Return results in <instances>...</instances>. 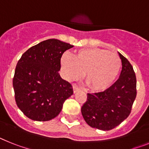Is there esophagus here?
<instances>
[{
    "mask_svg": "<svg viewBox=\"0 0 149 149\" xmlns=\"http://www.w3.org/2000/svg\"><path fill=\"white\" fill-rule=\"evenodd\" d=\"M79 90H81V89L77 86V85H73V91H74V93H77L78 92Z\"/></svg>",
    "mask_w": 149,
    "mask_h": 149,
    "instance_id": "esophagus-1",
    "label": "esophagus"
}]
</instances>
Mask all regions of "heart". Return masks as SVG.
<instances>
[{"mask_svg": "<svg viewBox=\"0 0 149 149\" xmlns=\"http://www.w3.org/2000/svg\"><path fill=\"white\" fill-rule=\"evenodd\" d=\"M61 65L67 80H77L85 73V81L91 89L103 91L115 81L122 63L119 56L106 50L85 48L76 51L73 57L63 54Z\"/></svg>", "mask_w": 149, "mask_h": 149, "instance_id": "obj_1", "label": "heart"}]
</instances>
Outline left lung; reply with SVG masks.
<instances>
[{"mask_svg": "<svg viewBox=\"0 0 149 149\" xmlns=\"http://www.w3.org/2000/svg\"><path fill=\"white\" fill-rule=\"evenodd\" d=\"M119 55L122 65L119 79L104 92L87 93V100L81 107L86 123L102 131H110L127 119L136 96L134 68L123 55Z\"/></svg>", "mask_w": 149, "mask_h": 149, "instance_id": "1", "label": "left lung"}]
</instances>
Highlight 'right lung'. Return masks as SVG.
<instances>
[{
	"label": "right lung",
	"mask_w": 149,
	"mask_h": 149,
	"mask_svg": "<svg viewBox=\"0 0 149 149\" xmlns=\"http://www.w3.org/2000/svg\"><path fill=\"white\" fill-rule=\"evenodd\" d=\"M72 47L58 39H48L29 48L18 60L13 81L15 102L29 119H54L73 94L71 84L59 74L62 55Z\"/></svg>",
	"instance_id": "right-lung-1"
}]
</instances>
